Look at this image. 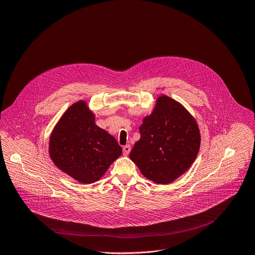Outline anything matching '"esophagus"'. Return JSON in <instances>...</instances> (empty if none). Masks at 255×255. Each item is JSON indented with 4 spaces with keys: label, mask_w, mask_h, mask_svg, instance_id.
Returning a JSON list of instances; mask_svg holds the SVG:
<instances>
[{
    "label": "esophagus",
    "mask_w": 255,
    "mask_h": 255,
    "mask_svg": "<svg viewBox=\"0 0 255 255\" xmlns=\"http://www.w3.org/2000/svg\"><path fill=\"white\" fill-rule=\"evenodd\" d=\"M123 152H124V155H128L129 152H130V146L129 145H126L123 147Z\"/></svg>",
    "instance_id": "obj_1"
}]
</instances>
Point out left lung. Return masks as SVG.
Returning <instances> with one entry per match:
<instances>
[{"label":"left lung","mask_w":255,"mask_h":255,"mask_svg":"<svg viewBox=\"0 0 255 255\" xmlns=\"http://www.w3.org/2000/svg\"><path fill=\"white\" fill-rule=\"evenodd\" d=\"M141 138L129 158L145 177L169 184L192 165L200 148V132L192 115L177 101L160 96L139 128Z\"/></svg>","instance_id":"obj_1"}]
</instances>
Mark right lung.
<instances>
[{"label":"right lung","mask_w":255,"mask_h":255,"mask_svg":"<svg viewBox=\"0 0 255 255\" xmlns=\"http://www.w3.org/2000/svg\"><path fill=\"white\" fill-rule=\"evenodd\" d=\"M49 153L53 162L74 180L91 184L99 180L122 155V147L105 129L84 101L74 103L56 125Z\"/></svg>","instance_id":"obj_1"}]
</instances>
